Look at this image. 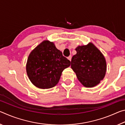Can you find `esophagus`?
<instances>
[{"mask_svg": "<svg viewBox=\"0 0 125 125\" xmlns=\"http://www.w3.org/2000/svg\"><path fill=\"white\" fill-rule=\"evenodd\" d=\"M67 58L68 59V60H69V61H71V60H72V56H69Z\"/></svg>", "mask_w": 125, "mask_h": 125, "instance_id": "1", "label": "esophagus"}]
</instances>
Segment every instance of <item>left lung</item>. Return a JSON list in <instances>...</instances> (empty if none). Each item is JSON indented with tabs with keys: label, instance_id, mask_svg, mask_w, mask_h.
Listing matches in <instances>:
<instances>
[{
	"label": "left lung",
	"instance_id": "8db88e82",
	"mask_svg": "<svg viewBox=\"0 0 125 125\" xmlns=\"http://www.w3.org/2000/svg\"><path fill=\"white\" fill-rule=\"evenodd\" d=\"M77 54L71 61V68L78 79L87 88H92L100 83L106 71V60L100 51L94 44L78 46Z\"/></svg>",
	"mask_w": 125,
	"mask_h": 125
}]
</instances>
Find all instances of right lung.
Wrapping results in <instances>:
<instances>
[{"instance_id": "add662e5", "label": "right lung", "mask_w": 125, "mask_h": 125, "mask_svg": "<svg viewBox=\"0 0 125 125\" xmlns=\"http://www.w3.org/2000/svg\"><path fill=\"white\" fill-rule=\"evenodd\" d=\"M70 64V61L63 56L53 42L45 40L30 53L26 72L36 87L50 89L57 84L63 71Z\"/></svg>"}]
</instances>
